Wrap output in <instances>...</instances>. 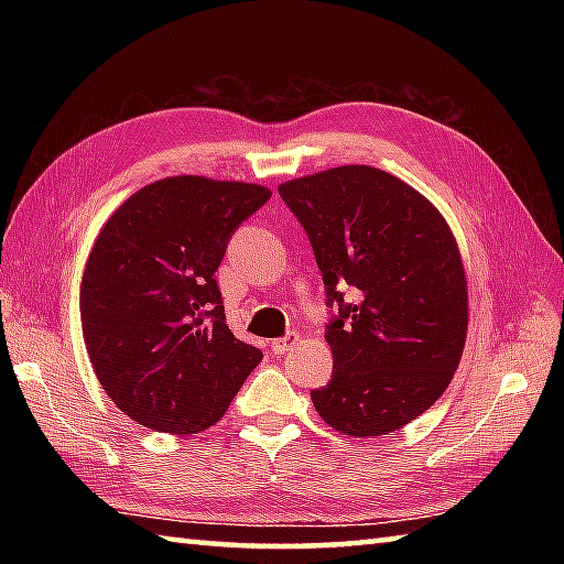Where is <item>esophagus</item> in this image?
Here are the masks:
<instances>
[{
	"label": "esophagus",
	"instance_id": "esophagus-1",
	"mask_svg": "<svg viewBox=\"0 0 564 564\" xmlns=\"http://www.w3.org/2000/svg\"><path fill=\"white\" fill-rule=\"evenodd\" d=\"M297 341H301V334L289 332V334H285V337L271 341V351L273 354H285V351H291Z\"/></svg>",
	"mask_w": 564,
	"mask_h": 564
}]
</instances>
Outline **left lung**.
<instances>
[{
  "label": "left lung",
  "mask_w": 564,
  "mask_h": 564,
  "mask_svg": "<svg viewBox=\"0 0 564 564\" xmlns=\"http://www.w3.org/2000/svg\"><path fill=\"white\" fill-rule=\"evenodd\" d=\"M279 194L334 310L332 378L310 392L317 414L354 438L402 429L441 398L463 356L467 283L451 227L419 191L366 164L293 178Z\"/></svg>",
  "instance_id": "8db88e82"
}]
</instances>
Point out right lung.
I'll return each instance as SVG.
<instances>
[{"label":"right lung","mask_w":564,"mask_h":564,"mask_svg":"<svg viewBox=\"0 0 564 564\" xmlns=\"http://www.w3.org/2000/svg\"><path fill=\"white\" fill-rule=\"evenodd\" d=\"M269 198L257 184L170 176L104 225L82 275V332L101 388L133 422L198 434L259 366L263 354L227 327L215 271Z\"/></svg>","instance_id":"obj_1"}]
</instances>
